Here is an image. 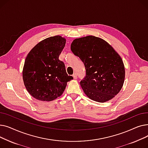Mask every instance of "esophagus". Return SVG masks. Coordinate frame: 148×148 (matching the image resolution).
Returning a JSON list of instances; mask_svg holds the SVG:
<instances>
[{"instance_id":"esophagus-1","label":"esophagus","mask_w":148,"mask_h":148,"mask_svg":"<svg viewBox=\"0 0 148 148\" xmlns=\"http://www.w3.org/2000/svg\"><path fill=\"white\" fill-rule=\"evenodd\" d=\"M73 77L74 79H77V74L76 73H74L73 75Z\"/></svg>"}]
</instances>
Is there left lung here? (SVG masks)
<instances>
[{
    "mask_svg": "<svg viewBox=\"0 0 148 148\" xmlns=\"http://www.w3.org/2000/svg\"><path fill=\"white\" fill-rule=\"evenodd\" d=\"M71 50L84 63L86 75L80 83L89 98L104 103L118 94L124 83L125 67L109 44L89 35L75 39Z\"/></svg>",
    "mask_w": 148,
    "mask_h": 148,
    "instance_id": "8db88e82",
    "label": "left lung"
}]
</instances>
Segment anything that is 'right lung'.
Wrapping results in <instances>:
<instances>
[{
  "label": "right lung",
  "instance_id": "1",
  "mask_svg": "<svg viewBox=\"0 0 148 148\" xmlns=\"http://www.w3.org/2000/svg\"><path fill=\"white\" fill-rule=\"evenodd\" d=\"M66 39L51 36L38 43L28 53L23 69V79L29 94L40 101H51L59 97L67 82L73 79L66 72L59 56Z\"/></svg>",
  "mask_w": 148,
  "mask_h": 148
}]
</instances>
